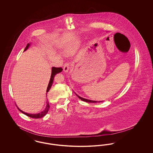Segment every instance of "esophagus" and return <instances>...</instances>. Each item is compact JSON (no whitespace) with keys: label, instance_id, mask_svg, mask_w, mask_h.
I'll return each instance as SVG.
<instances>
[{"label":"esophagus","instance_id":"esophagus-1","mask_svg":"<svg viewBox=\"0 0 153 153\" xmlns=\"http://www.w3.org/2000/svg\"><path fill=\"white\" fill-rule=\"evenodd\" d=\"M70 68V62H66L65 64L64 65V71L67 72L69 70Z\"/></svg>","mask_w":153,"mask_h":153}]
</instances>
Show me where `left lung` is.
Listing matches in <instances>:
<instances>
[{
  "label": "left lung",
  "mask_w": 153,
  "mask_h": 153,
  "mask_svg": "<svg viewBox=\"0 0 153 153\" xmlns=\"http://www.w3.org/2000/svg\"><path fill=\"white\" fill-rule=\"evenodd\" d=\"M117 34V33H116L115 34ZM120 34V33H119ZM114 35V36H115ZM122 35H123V34H122ZM124 36V35H123ZM76 95H77V97L80 99H81V100H82V101H84V102H98V101H94V100H88V99H84V98H82V97H80V96H78V95H77V94H76Z\"/></svg>",
  "instance_id": "1"
}]
</instances>
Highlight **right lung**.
Wrapping results in <instances>:
<instances>
[{
    "mask_svg": "<svg viewBox=\"0 0 153 153\" xmlns=\"http://www.w3.org/2000/svg\"><path fill=\"white\" fill-rule=\"evenodd\" d=\"M30 44H27L26 47L25 48V51H26L29 46ZM62 68H56V67H53L51 68V79L49 81V84H48V87L47 88V90H46V92H48L50 90L51 88V85L53 84V80H54V77L55 76V75L56 74H57L58 73H60L61 72H62ZM47 102V104H46V108L44 111H43L42 112H41V113H39V114H27L26 112H24L23 111H21L19 108H18V109H19V111H21V112H22L23 114H24L25 115H26V116L27 117H30L31 118H35V119H38V118H41V117H44L45 115H46V114L48 113V112L49 111V109L50 108V105H49V102Z\"/></svg>",
    "mask_w": 153,
    "mask_h": 153,
    "instance_id": "obj_1",
    "label": "right lung"
}]
</instances>
